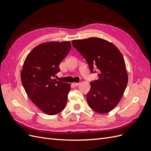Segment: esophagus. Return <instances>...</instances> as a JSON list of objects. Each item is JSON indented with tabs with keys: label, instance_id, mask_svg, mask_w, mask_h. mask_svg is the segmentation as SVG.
Instances as JSON below:
<instances>
[{
	"label": "esophagus",
	"instance_id": "obj_1",
	"mask_svg": "<svg viewBox=\"0 0 151 151\" xmlns=\"http://www.w3.org/2000/svg\"><path fill=\"white\" fill-rule=\"evenodd\" d=\"M72 85L74 86H77L79 85V83H72Z\"/></svg>",
	"mask_w": 151,
	"mask_h": 151
}]
</instances>
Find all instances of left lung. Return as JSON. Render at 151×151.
<instances>
[{
    "mask_svg": "<svg viewBox=\"0 0 151 151\" xmlns=\"http://www.w3.org/2000/svg\"><path fill=\"white\" fill-rule=\"evenodd\" d=\"M88 63L90 70L99 71L98 79L91 82L86 98L89 106L98 113H106L120 102L128 83L124 58L115 45L99 38L72 41Z\"/></svg>",
    "mask_w": 151,
    "mask_h": 151,
    "instance_id": "1",
    "label": "left lung"
}]
</instances>
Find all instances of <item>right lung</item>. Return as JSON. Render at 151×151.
I'll list each match as a JSON object with an SVG mask.
<instances>
[{"mask_svg":"<svg viewBox=\"0 0 151 151\" xmlns=\"http://www.w3.org/2000/svg\"><path fill=\"white\" fill-rule=\"evenodd\" d=\"M70 49L69 41L43 43L32 50L24 60L22 86L32 102L47 115H57L66 105L70 84L53 78Z\"/></svg>","mask_w":151,"mask_h":151,"instance_id":"1","label":"right lung"}]
</instances>
